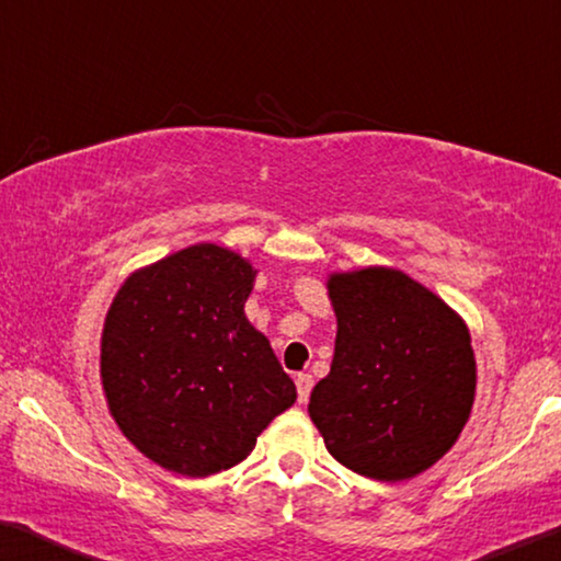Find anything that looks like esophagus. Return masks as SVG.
<instances>
[{
  "instance_id": "34e87169",
  "label": "esophagus",
  "mask_w": 561,
  "mask_h": 561,
  "mask_svg": "<svg viewBox=\"0 0 561 561\" xmlns=\"http://www.w3.org/2000/svg\"><path fill=\"white\" fill-rule=\"evenodd\" d=\"M295 382H297V398H299V403H307L309 392H312V386H314L312 375H309V373H299Z\"/></svg>"
}]
</instances>
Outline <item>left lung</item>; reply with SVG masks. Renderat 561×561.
Wrapping results in <instances>:
<instances>
[{
	"mask_svg": "<svg viewBox=\"0 0 561 561\" xmlns=\"http://www.w3.org/2000/svg\"><path fill=\"white\" fill-rule=\"evenodd\" d=\"M337 337L309 417L342 466L405 481L446 456L471 415V334L423 284L388 266L332 274Z\"/></svg>",
	"mask_w": 561,
	"mask_h": 561,
	"instance_id": "left-lung-1",
	"label": "left lung"
}]
</instances>
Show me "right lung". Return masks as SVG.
Returning <instances> with one entry per match:
<instances>
[{"label":"right lung","mask_w":561,"mask_h":561,"mask_svg":"<svg viewBox=\"0 0 561 561\" xmlns=\"http://www.w3.org/2000/svg\"><path fill=\"white\" fill-rule=\"evenodd\" d=\"M254 266L216 244L130 274L107 309L100 378L123 436L181 476H211L252 454L297 400L244 302Z\"/></svg>","instance_id":"add662e5"}]
</instances>
